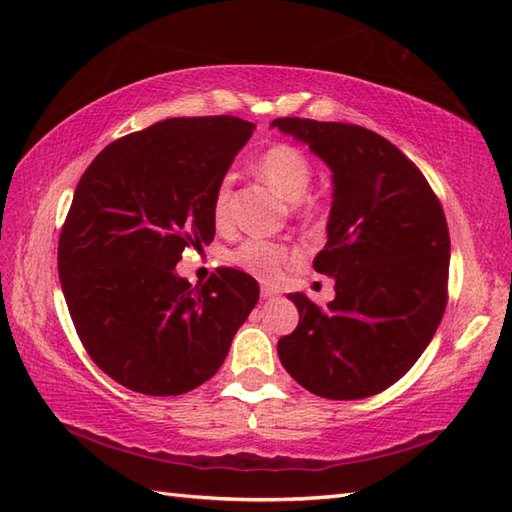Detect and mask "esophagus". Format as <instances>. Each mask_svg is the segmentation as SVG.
<instances>
[{"instance_id": "34e87169", "label": "esophagus", "mask_w": 512, "mask_h": 512, "mask_svg": "<svg viewBox=\"0 0 512 512\" xmlns=\"http://www.w3.org/2000/svg\"><path fill=\"white\" fill-rule=\"evenodd\" d=\"M279 292H277V288H273V286H262V297L264 299H273V297H277Z\"/></svg>"}]
</instances>
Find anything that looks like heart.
<instances>
[{
	"label": "heart",
	"mask_w": 512,
	"mask_h": 512,
	"mask_svg": "<svg viewBox=\"0 0 512 512\" xmlns=\"http://www.w3.org/2000/svg\"><path fill=\"white\" fill-rule=\"evenodd\" d=\"M255 169L268 187L292 202V209L297 213H314L321 209L319 195L308 193L314 167L306 149L292 143H275L262 151ZM233 184V173H224L213 189L211 213L220 228H226L233 220ZM292 257H295V250L284 244L268 242V239H246L233 250L231 262L259 279L275 281Z\"/></svg>",
	"instance_id": "obj_1"
}]
</instances>
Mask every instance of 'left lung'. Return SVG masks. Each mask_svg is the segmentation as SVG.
I'll use <instances>...</instances> for the list:
<instances>
[{"mask_svg": "<svg viewBox=\"0 0 512 512\" xmlns=\"http://www.w3.org/2000/svg\"><path fill=\"white\" fill-rule=\"evenodd\" d=\"M332 169L328 244L314 270L334 277L325 308L290 295L297 330L281 336L286 372L312 394L358 400L405 376L447 308L451 239L438 195L402 151L372 129L277 118Z\"/></svg>", "mask_w": 512, "mask_h": 512, "instance_id": "obj_1", "label": "left lung"}]
</instances>
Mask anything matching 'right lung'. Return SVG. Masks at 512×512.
Masks as SVG:
<instances>
[{"mask_svg": "<svg viewBox=\"0 0 512 512\" xmlns=\"http://www.w3.org/2000/svg\"><path fill=\"white\" fill-rule=\"evenodd\" d=\"M255 125L167 118L107 145L76 184L59 237V281L76 334L103 372L147 396H180L222 367L259 299L220 268L176 275L184 248L213 242V189Z\"/></svg>", "mask_w": 512, "mask_h": 512, "instance_id": "add662e5", "label": "right lung"}]
</instances>
